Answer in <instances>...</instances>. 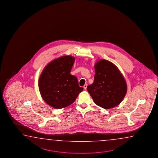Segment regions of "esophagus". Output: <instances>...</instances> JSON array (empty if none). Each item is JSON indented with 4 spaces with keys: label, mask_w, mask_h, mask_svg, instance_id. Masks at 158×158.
Listing matches in <instances>:
<instances>
[{
    "label": "esophagus",
    "mask_w": 158,
    "mask_h": 158,
    "mask_svg": "<svg viewBox=\"0 0 158 158\" xmlns=\"http://www.w3.org/2000/svg\"><path fill=\"white\" fill-rule=\"evenodd\" d=\"M87 86V84H85V85L84 86V89L85 90H86Z\"/></svg>",
    "instance_id": "1"
}]
</instances>
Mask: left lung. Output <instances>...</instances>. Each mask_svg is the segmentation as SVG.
<instances>
[{
	"label": "left lung",
	"instance_id": "obj_1",
	"mask_svg": "<svg viewBox=\"0 0 158 158\" xmlns=\"http://www.w3.org/2000/svg\"><path fill=\"white\" fill-rule=\"evenodd\" d=\"M95 71L94 82L87 87L94 102L104 109L119 105L127 90L126 82L120 71L113 63L105 59L96 62Z\"/></svg>",
	"mask_w": 158,
	"mask_h": 158
}]
</instances>
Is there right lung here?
I'll list each match as a JSON object with an SVG mask.
<instances>
[{"mask_svg":"<svg viewBox=\"0 0 158 158\" xmlns=\"http://www.w3.org/2000/svg\"><path fill=\"white\" fill-rule=\"evenodd\" d=\"M75 58L62 56L45 67L39 80V89L45 102L55 109L64 108L72 104L84 90L77 78L70 72Z\"/></svg>","mask_w":158,"mask_h":158,"instance_id":"add662e5","label":"right lung"}]
</instances>
